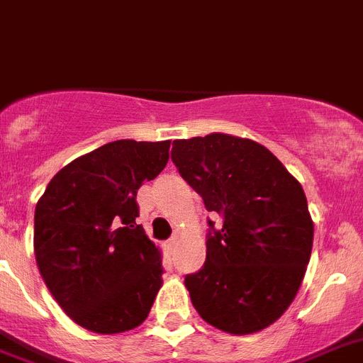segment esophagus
<instances>
[{
	"instance_id": "34e87169",
	"label": "esophagus",
	"mask_w": 363,
	"mask_h": 363,
	"mask_svg": "<svg viewBox=\"0 0 363 363\" xmlns=\"http://www.w3.org/2000/svg\"><path fill=\"white\" fill-rule=\"evenodd\" d=\"M177 242H179L177 235H173L172 239H168V241H166V248H168L169 254H173V252H175V248H177Z\"/></svg>"
}]
</instances>
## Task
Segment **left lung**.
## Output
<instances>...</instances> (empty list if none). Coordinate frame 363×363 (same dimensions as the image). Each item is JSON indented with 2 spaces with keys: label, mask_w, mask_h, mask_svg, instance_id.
Wrapping results in <instances>:
<instances>
[{
  "label": "left lung",
  "mask_w": 363,
  "mask_h": 363,
  "mask_svg": "<svg viewBox=\"0 0 363 363\" xmlns=\"http://www.w3.org/2000/svg\"><path fill=\"white\" fill-rule=\"evenodd\" d=\"M172 160L203 197L206 261L184 277L204 321L252 334L285 313L313 250L307 197L277 157L248 138L212 133L173 140Z\"/></svg>",
  "instance_id": "obj_1"
}]
</instances>
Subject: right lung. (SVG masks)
Returning a JSON list of instances; mask_svg holds the SVG:
<instances>
[{
	"instance_id": "add662e5",
	"label": "right lung",
	"mask_w": 363,
	"mask_h": 363,
	"mask_svg": "<svg viewBox=\"0 0 363 363\" xmlns=\"http://www.w3.org/2000/svg\"><path fill=\"white\" fill-rule=\"evenodd\" d=\"M169 140H115L69 162L34 212L43 281L72 321L116 334L143 323L162 286L159 248L144 234L137 190L169 159Z\"/></svg>"
}]
</instances>
